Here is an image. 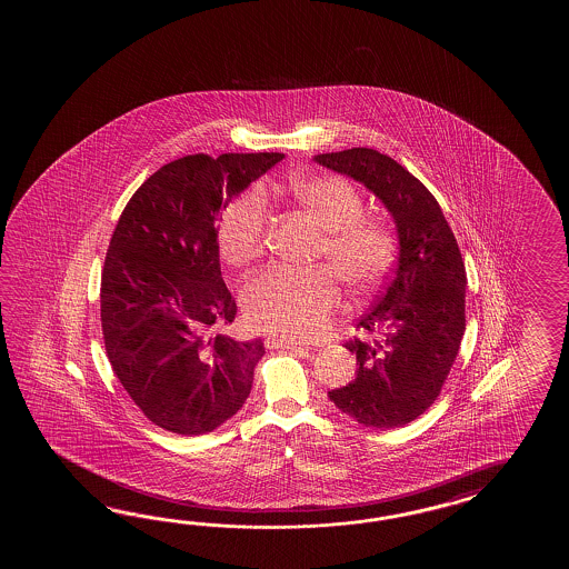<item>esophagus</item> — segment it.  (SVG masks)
Here are the masks:
<instances>
[{"mask_svg": "<svg viewBox=\"0 0 569 569\" xmlns=\"http://www.w3.org/2000/svg\"><path fill=\"white\" fill-rule=\"evenodd\" d=\"M264 346H267L268 350H295L309 353V348H302L301 343L284 338H267L264 339Z\"/></svg>", "mask_w": 569, "mask_h": 569, "instance_id": "esophagus-1", "label": "esophagus"}]
</instances>
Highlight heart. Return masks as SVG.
Listing matches in <instances>:
<instances>
[{"label": "heart", "instance_id": "b5f03b06", "mask_svg": "<svg viewBox=\"0 0 569 569\" xmlns=\"http://www.w3.org/2000/svg\"><path fill=\"white\" fill-rule=\"evenodd\" d=\"M290 206L321 230L309 272L267 270L242 289L246 321L258 331L284 339H313L339 305L338 279L356 295L372 292L387 279L399 254V240L385 219L363 216V197L336 174H297L279 189ZM268 207L252 187L231 199L218 223V246L231 267H250L264 250Z\"/></svg>", "mask_w": 569, "mask_h": 569}]
</instances>
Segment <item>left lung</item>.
<instances>
[{
    "mask_svg": "<svg viewBox=\"0 0 569 569\" xmlns=\"http://www.w3.org/2000/svg\"><path fill=\"white\" fill-rule=\"evenodd\" d=\"M317 164L375 193L395 219L399 262L353 339L358 375L327 397L363 427L411 423L436 402L466 329V267L443 211L423 182L372 148L317 154Z\"/></svg>",
    "mask_w": 569,
    "mask_h": 569,
    "instance_id": "left-lung-1",
    "label": "left lung"
}]
</instances>
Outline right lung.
Returning a JSON list of instances; mask_svg holds the SVG:
<instances>
[{
    "instance_id": "obj_1",
    "label": "right lung",
    "mask_w": 569,
    "mask_h": 569,
    "mask_svg": "<svg viewBox=\"0 0 569 569\" xmlns=\"http://www.w3.org/2000/svg\"><path fill=\"white\" fill-rule=\"evenodd\" d=\"M284 154H207L158 169L132 194L101 274V329L121 387L152 423L203 436L242 409L262 339L213 327L236 319L219 267V209Z\"/></svg>"
}]
</instances>
